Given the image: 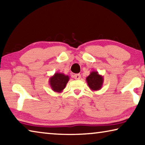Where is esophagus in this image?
Segmentation results:
<instances>
[{"label":"esophagus","instance_id":"1","mask_svg":"<svg viewBox=\"0 0 145 145\" xmlns=\"http://www.w3.org/2000/svg\"><path fill=\"white\" fill-rule=\"evenodd\" d=\"M73 77H74L75 79L79 80L80 79V78H81V75H80V74H75L73 75Z\"/></svg>","mask_w":145,"mask_h":145}]
</instances>
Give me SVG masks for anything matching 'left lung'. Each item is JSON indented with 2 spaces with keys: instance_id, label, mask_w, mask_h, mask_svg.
I'll use <instances>...</instances> for the list:
<instances>
[{
  "instance_id": "obj_1",
  "label": "left lung",
  "mask_w": 145,
  "mask_h": 145,
  "mask_svg": "<svg viewBox=\"0 0 145 145\" xmlns=\"http://www.w3.org/2000/svg\"><path fill=\"white\" fill-rule=\"evenodd\" d=\"M86 82L89 88L92 91H98L102 87L104 83V77L97 71H93L86 77Z\"/></svg>"
}]
</instances>
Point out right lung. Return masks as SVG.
<instances>
[{
	"mask_svg": "<svg viewBox=\"0 0 145 145\" xmlns=\"http://www.w3.org/2000/svg\"><path fill=\"white\" fill-rule=\"evenodd\" d=\"M70 77L63 73H56L49 78V84L54 92L61 93L65 89Z\"/></svg>",
	"mask_w": 145,
	"mask_h": 145,
	"instance_id": "add662e5",
	"label": "right lung"
}]
</instances>
